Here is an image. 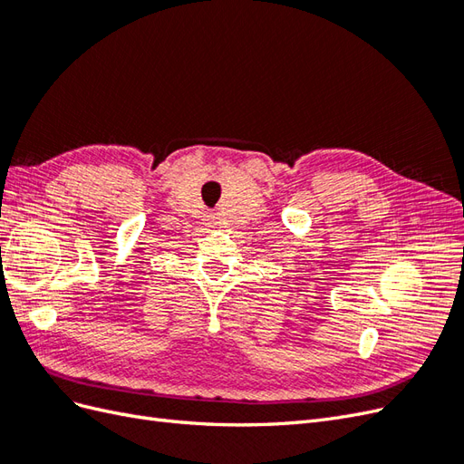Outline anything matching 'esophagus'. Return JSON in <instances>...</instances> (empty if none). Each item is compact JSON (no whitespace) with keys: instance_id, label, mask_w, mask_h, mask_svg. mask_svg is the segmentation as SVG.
Listing matches in <instances>:
<instances>
[{"instance_id":"1","label":"esophagus","mask_w":464,"mask_h":464,"mask_svg":"<svg viewBox=\"0 0 464 464\" xmlns=\"http://www.w3.org/2000/svg\"><path fill=\"white\" fill-rule=\"evenodd\" d=\"M208 220H210V224H213V222H215V217H213V215H208Z\"/></svg>"}]
</instances>
